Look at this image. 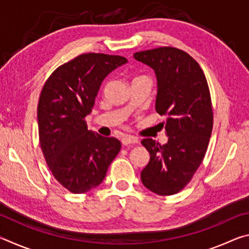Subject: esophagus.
<instances>
[{
	"label": "esophagus",
	"instance_id": "esophagus-1",
	"mask_svg": "<svg viewBox=\"0 0 249 249\" xmlns=\"http://www.w3.org/2000/svg\"><path fill=\"white\" fill-rule=\"evenodd\" d=\"M121 142L124 146L130 145V144H136V142H138V138L135 136H129V135H125V136L122 137Z\"/></svg>",
	"mask_w": 249,
	"mask_h": 249
}]
</instances>
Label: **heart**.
<instances>
[{
    "label": "heart",
    "instance_id": "1",
    "mask_svg": "<svg viewBox=\"0 0 249 249\" xmlns=\"http://www.w3.org/2000/svg\"><path fill=\"white\" fill-rule=\"evenodd\" d=\"M137 78H141V77H137ZM135 79H136V78H135Z\"/></svg>",
    "mask_w": 249,
    "mask_h": 249
}]
</instances>
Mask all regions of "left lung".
<instances>
[{"label": "left lung", "instance_id": "obj_1", "mask_svg": "<svg viewBox=\"0 0 249 249\" xmlns=\"http://www.w3.org/2000/svg\"><path fill=\"white\" fill-rule=\"evenodd\" d=\"M155 70L158 82L156 111L168 138L160 145L151 138L142 144L150 159L142 170V184L159 196H172L190 182L208 149L213 128V108L203 70L190 54L175 47L134 53Z\"/></svg>", "mask_w": 249, "mask_h": 249}]
</instances>
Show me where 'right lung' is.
Here are the masks:
<instances>
[{"mask_svg":"<svg viewBox=\"0 0 249 249\" xmlns=\"http://www.w3.org/2000/svg\"><path fill=\"white\" fill-rule=\"evenodd\" d=\"M126 62L114 54H79L59 66L41 89L37 107L41 151L54 178L70 192L98 187L121 150L119 140L88 130L84 119L104 78Z\"/></svg>","mask_w":249,"mask_h":249,"instance_id":"right-lung-1","label":"right lung"}]
</instances>
